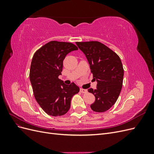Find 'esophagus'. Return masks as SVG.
<instances>
[{"label":"esophagus","instance_id":"obj_1","mask_svg":"<svg viewBox=\"0 0 154 154\" xmlns=\"http://www.w3.org/2000/svg\"><path fill=\"white\" fill-rule=\"evenodd\" d=\"M80 92H81L82 93H87V91L86 89H83V88H81V89H80Z\"/></svg>","mask_w":154,"mask_h":154}]
</instances>
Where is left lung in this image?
I'll use <instances>...</instances> for the list:
<instances>
[{
    "instance_id": "1",
    "label": "left lung",
    "mask_w": 154,
    "mask_h": 154,
    "mask_svg": "<svg viewBox=\"0 0 154 154\" xmlns=\"http://www.w3.org/2000/svg\"><path fill=\"white\" fill-rule=\"evenodd\" d=\"M76 44L85 54L93 80L97 81L96 89H88L96 99L91 108L96 112H103L115 104L122 91L124 76L122 62L117 54L100 42Z\"/></svg>"
}]
</instances>
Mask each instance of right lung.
I'll return each mask as SVG.
<instances>
[{
	"label": "right lung",
	"instance_id": "right-lung-1",
	"mask_svg": "<svg viewBox=\"0 0 154 154\" xmlns=\"http://www.w3.org/2000/svg\"><path fill=\"white\" fill-rule=\"evenodd\" d=\"M75 50L77 46L72 43L51 41L37 50L32 57L29 72L32 91L37 103L48 115L66 114L72 97L80 91L74 83L67 85L58 78L63 60Z\"/></svg>",
	"mask_w": 154,
	"mask_h": 154
}]
</instances>
